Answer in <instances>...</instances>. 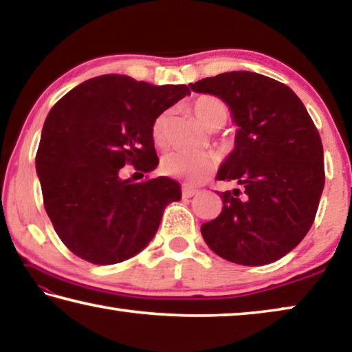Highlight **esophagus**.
<instances>
[{
  "label": "esophagus",
  "instance_id": "esophagus-1",
  "mask_svg": "<svg viewBox=\"0 0 352 352\" xmlns=\"http://www.w3.org/2000/svg\"><path fill=\"white\" fill-rule=\"evenodd\" d=\"M183 197H192V195H195L199 192V189H195L192 186H188V184H183Z\"/></svg>",
  "mask_w": 352,
  "mask_h": 352
}]
</instances>
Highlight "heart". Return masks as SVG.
<instances>
[{
  "label": "heart",
  "instance_id": "b5f03b06",
  "mask_svg": "<svg viewBox=\"0 0 352 352\" xmlns=\"http://www.w3.org/2000/svg\"><path fill=\"white\" fill-rule=\"evenodd\" d=\"M189 109L197 118L201 126L216 130L223 127L230 119V107L212 94H200L190 100ZM168 129V116L166 113L160 115L152 124V136L155 142H163ZM217 158L211 152H180L174 151L166 153L162 160V172L166 175L186 178L189 182L204 180L216 168Z\"/></svg>",
  "mask_w": 352,
  "mask_h": 352
}]
</instances>
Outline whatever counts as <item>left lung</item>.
<instances>
[{
    "instance_id": "obj_1",
    "label": "left lung",
    "mask_w": 352,
    "mask_h": 352,
    "mask_svg": "<svg viewBox=\"0 0 352 352\" xmlns=\"http://www.w3.org/2000/svg\"><path fill=\"white\" fill-rule=\"evenodd\" d=\"M190 88L225 100L239 126L217 174L239 188L219 192L222 212L201 225V236L234 264L275 262L305 239L318 210L324 188L318 130L300 98L267 76L231 71Z\"/></svg>"
}]
</instances>
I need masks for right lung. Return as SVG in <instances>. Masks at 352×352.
<instances>
[{
  "label": "right lung",
  "mask_w": 352,
  "mask_h": 352,
  "mask_svg": "<svg viewBox=\"0 0 352 352\" xmlns=\"http://www.w3.org/2000/svg\"><path fill=\"white\" fill-rule=\"evenodd\" d=\"M189 93L186 85L104 74L52 107L35 168L45 210L69 252L111 265L152 241L164 208L182 199L180 184L168 177L132 183L121 180L119 170L126 164L141 172L157 168L152 124Z\"/></svg>",
  "instance_id": "add662e5"
}]
</instances>
